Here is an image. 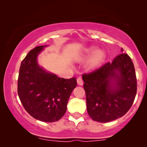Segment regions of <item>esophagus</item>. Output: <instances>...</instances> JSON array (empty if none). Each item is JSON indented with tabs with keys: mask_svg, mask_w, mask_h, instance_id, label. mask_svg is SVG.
<instances>
[{
	"mask_svg": "<svg viewBox=\"0 0 147 147\" xmlns=\"http://www.w3.org/2000/svg\"><path fill=\"white\" fill-rule=\"evenodd\" d=\"M77 84H78L79 86H82L84 84V82L83 80H82V77H78L77 79Z\"/></svg>",
	"mask_w": 147,
	"mask_h": 147,
	"instance_id": "esophagus-1",
	"label": "esophagus"
}]
</instances>
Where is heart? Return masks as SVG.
Segmentation results:
<instances>
[{
    "mask_svg": "<svg viewBox=\"0 0 147 147\" xmlns=\"http://www.w3.org/2000/svg\"><path fill=\"white\" fill-rule=\"evenodd\" d=\"M95 50L94 49H89V50H86V55L82 56L80 58V59H84L86 57H89L92 53H93ZM105 57V52L103 50H97V52L94 54V55L92 56V59H91L90 61V66L92 67H96L99 65L101 62L102 61L103 59Z\"/></svg>",
    "mask_w": 147,
    "mask_h": 147,
    "instance_id": "1",
    "label": "heart"
}]
</instances>
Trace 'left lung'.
<instances>
[{"label":"left lung","instance_id":"8db88e82","mask_svg":"<svg viewBox=\"0 0 147 147\" xmlns=\"http://www.w3.org/2000/svg\"><path fill=\"white\" fill-rule=\"evenodd\" d=\"M82 79L88 113L94 121L111 122L131 109L137 92V78L127 54H119L111 63L83 74Z\"/></svg>","mask_w":147,"mask_h":147}]
</instances>
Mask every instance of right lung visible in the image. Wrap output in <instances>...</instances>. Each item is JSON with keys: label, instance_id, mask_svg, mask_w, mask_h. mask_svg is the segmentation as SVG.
I'll list each match as a JSON object with an SVG mask.
<instances>
[{"label": "right lung", "instance_id": "obj_1", "mask_svg": "<svg viewBox=\"0 0 147 147\" xmlns=\"http://www.w3.org/2000/svg\"><path fill=\"white\" fill-rule=\"evenodd\" d=\"M45 46L31 50L22 61L18 95L32 117L42 122H53L59 120L66 112L68 101L77 86V80L76 77L60 78L40 68L36 57Z\"/></svg>", "mask_w": 147, "mask_h": 147}]
</instances>
